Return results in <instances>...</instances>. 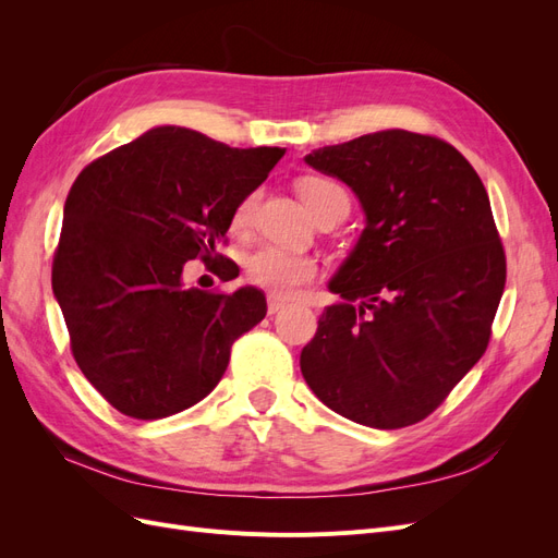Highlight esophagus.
<instances>
[{
    "label": "esophagus",
    "mask_w": 558,
    "mask_h": 558,
    "mask_svg": "<svg viewBox=\"0 0 558 558\" xmlns=\"http://www.w3.org/2000/svg\"><path fill=\"white\" fill-rule=\"evenodd\" d=\"M283 307H286V302L279 300L277 295H269V298H267V312H269V314H277V312H281Z\"/></svg>",
    "instance_id": "34e87169"
}]
</instances>
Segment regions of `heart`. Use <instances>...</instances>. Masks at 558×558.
Listing matches in <instances>:
<instances>
[{
    "mask_svg": "<svg viewBox=\"0 0 558 558\" xmlns=\"http://www.w3.org/2000/svg\"><path fill=\"white\" fill-rule=\"evenodd\" d=\"M340 191V185L324 177H310L300 181V197L305 199V205L312 209V214L324 207L332 193ZM258 199L260 191H251L246 197L240 199V205L234 207L232 214L234 228L244 230L251 226L253 216H256ZM316 272L318 265L314 258L300 256V253L286 251L279 246H260L246 258V279L279 298L295 295L302 286L316 277Z\"/></svg>",
    "mask_w": 558,
    "mask_h": 558,
    "instance_id": "1",
    "label": "heart"
}]
</instances>
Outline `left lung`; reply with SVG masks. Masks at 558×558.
Returning <instances> with one entry per match:
<instances>
[{
	"mask_svg": "<svg viewBox=\"0 0 558 558\" xmlns=\"http://www.w3.org/2000/svg\"><path fill=\"white\" fill-rule=\"evenodd\" d=\"M305 160L351 185L367 226L330 281L344 302L318 316L302 377L356 424H418L492 340L508 263L484 183L451 144L408 130Z\"/></svg>",
	"mask_w": 558,
	"mask_h": 558,
	"instance_id": "1",
	"label": "left lung"
}]
</instances>
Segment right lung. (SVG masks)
I'll return each mask as SVG.
<instances>
[{"instance_id": "obj_1", "label": "right lung", "mask_w": 558, "mask_h": 558, "mask_svg": "<svg viewBox=\"0 0 558 558\" xmlns=\"http://www.w3.org/2000/svg\"><path fill=\"white\" fill-rule=\"evenodd\" d=\"M281 156L165 125L76 177L53 293L76 365L121 414L154 421L189 410L221 381L234 340L265 318L258 289H185L183 272L189 260H223L216 244H226L234 207Z\"/></svg>"}]
</instances>
